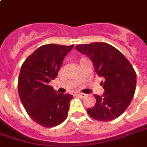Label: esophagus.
<instances>
[{
  "mask_svg": "<svg viewBox=\"0 0 147 147\" xmlns=\"http://www.w3.org/2000/svg\"><path fill=\"white\" fill-rule=\"evenodd\" d=\"M77 95L79 96V97H80V98H84V97H86L87 95L86 94H84V93H77Z\"/></svg>",
  "mask_w": 147,
  "mask_h": 147,
  "instance_id": "esophagus-1",
  "label": "esophagus"
}]
</instances>
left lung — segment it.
I'll list each match as a JSON object with an SVG mask.
<instances>
[{"label": "left lung", "mask_w": 147, "mask_h": 147, "mask_svg": "<svg viewBox=\"0 0 147 147\" xmlns=\"http://www.w3.org/2000/svg\"><path fill=\"white\" fill-rule=\"evenodd\" d=\"M76 49L92 60L98 76L103 77L102 96L95 95L96 103L87 109L88 115L98 121L115 119L126 111L134 97L136 73L128 59L118 49L107 43L79 45Z\"/></svg>", "instance_id": "8db88e82"}]
</instances>
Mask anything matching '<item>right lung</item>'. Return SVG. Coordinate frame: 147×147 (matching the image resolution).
<instances>
[{
  "label": "right lung",
  "mask_w": 147,
  "mask_h": 147,
  "mask_svg": "<svg viewBox=\"0 0 147 147\" xmlns=\"http://www.w3.org/2000/svg\"><path fill=\"white\" fill-rule=\"evenodd\" d=\"M73 47L43 45L21 66L17 85L20 101L32 119L43 127H56L67 117L72 95L57 93L49 84L58 76L64 57Z\"/></svg>",
  "instance_id": "obj_1"
}]
</instances>
